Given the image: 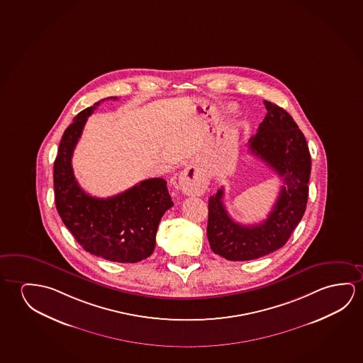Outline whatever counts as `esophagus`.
I'll list each match as a JSON object with an SVG mask.
<instances>
[{
	"label": "esophagus",
	"mask_w": 363,
	"mask_h": 363,
	"mask_svg": "<svg viewBox=\"0 0 363 363\" xmlns=\"http://www.w3.org/2000/svg\"><path fill=\"white\" fill-rule=\"evenodd\" d=\"M179 189L184 195L200 196L206 190L208 179L194 164H189L179 174Z\"/></svg>",
	"instance_id": "esophagus-1"
}]
</instances>
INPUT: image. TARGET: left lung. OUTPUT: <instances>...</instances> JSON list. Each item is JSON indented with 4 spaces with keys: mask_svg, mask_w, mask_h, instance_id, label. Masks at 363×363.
Returning a JSON list of instances; mask_svg holds the SVG:
<instances>
[{
    "mask_svg": "<svg viewBox=\"0 0 363 363\" xmlns=\"http://www.w3.org/2000/svg\"><path fill=\"white\" fill-rule=\"evenodd\" d=\"M264 104L268 113L247 145L278 173L283 186L267 220L251 226L230 218L223 189L210 196L207 239L215 254L231 262L254 260L284 246L307 207L312 161L306 137L289 113L272 101Z\"/></svg>",
    "mask_w": 363,
    "mask_h": 363,
    "instance_id": "obj_1",
    "label": "left lung"
}]
</instances>
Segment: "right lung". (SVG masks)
Listing matches in <instances>:
<instances>
[{
    "instance_id": "1",
    "label": "right lung",
    "mask_w": 363,
    "mask_h": 363,
    "mask_svg": "<svg viewBox=\"0 0 363 363\" xmlns=\"http://www.w3.org/2000/svg\"><path fill=\"white\" fill-rule=\"evenodd\" d=\"M99 104L79 113L62 134L54 163L56 210L84 250L109 262H140L155 250L158 223L173 202L163 179H145L108 199L93 197L79 186L72 166L74 148Z\"/></svg>"
}]
</instances>
